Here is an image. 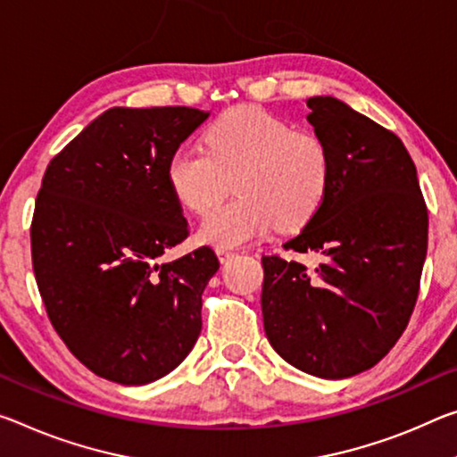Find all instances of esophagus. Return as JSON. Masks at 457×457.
<instances>
[{"label":"esophagus","instance_id":"obj_1","mask_svg":"<svg viewBox=\"0 0 457 457\" xmlns=\"http://www.w3.org/2000/svg\"><path fill=\"white\" fill-rule=\"evenodd\" d=\"M215 254H217V258H220L221 264H226V262H229L231 258L236 256V252L234 250H228V248H217Z\"/></svg>","mask_w":457,"mask_h":457}]
</instances>
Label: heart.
Instances as JSON below:
<instances>
[{
	"instance_id": "b5f03b06",
	"label": "heart",
	"mask_w": 457,
	"mask_h": 457,
	"mask_svg": "<svg viewBox=\"0 0 457 457\" xmlns=\"http://www.w3.org/2000/svg\"><path fill=\"white\" fill-rule=\"evenodd\" d=\"M203 146H179L166 162L172 197L197 215L207 213L234 179L237 197L203 220L197 231L203 244L236 248L272 226L299 229L328 199L333 180L329 144L264 107L223 112L203 134Z\"/></svg>"
}]
</instances>
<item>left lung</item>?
<instances>
[{"instance_id":"left-lung-1","label":"left lung","mask_w":457,"mask_h":457,"mask_svg":"<svg viewBox=\"0 0 457 457\" xmlns=\"http://www.w3.org/2000/svg\"><path fill=\"white\" fill-rule=\"evenodd\" d=\"M307 120L329 144L328 199L262 256L266 337L282 360L320 378H347L386 356L419 296L429 215L401 137L336 97L307 99ZM318 258L313 267L296 255Z\"/></svg>"}]
</instances>
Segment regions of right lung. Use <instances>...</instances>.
<instances>
[{
    "label": "right lung",
    "mask_w": 457,
    "mask_h": 457,
    "mask_svg": "<svg viewBox=\"0 0 457 457\" xmlns=\"http://www.w3.org/2000/svg\"><path fill=\"white\" fill-rule=\"evenodd\" d=\"M207 118L180 105L112 107L42 177L30 226L36 285L64 345L105 380L162 378L201 333L215 252L156 260L189 236L166 162Z\"/></svg>",
    "instance_id": "right-lung-1"
}]
</instances>
